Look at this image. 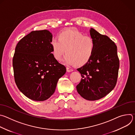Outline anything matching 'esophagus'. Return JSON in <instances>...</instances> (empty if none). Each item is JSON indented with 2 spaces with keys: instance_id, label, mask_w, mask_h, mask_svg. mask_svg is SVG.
<instances>
[{
  "instance_id": "1",
  "label": "esophagus",
  "mask_w": 135,
  "mask_h": 135,
  "mask_svg": "<svg viewBox=\"0 0 135 135\" xmlns=\"http://www.w3.org/2000/svg\"><path fill=\"white\" fill-rule=\"evenodd\" d=\"M66 70H67V71H68V72H70V71H73V70L72 69H71V68H69V67H67L66 68Z\"/></svg>"
}]
</instances>
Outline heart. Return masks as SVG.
Wrapping results in <instances>:
<instances>
[{"mask_svg":"<svg viewBox=\"0 0 135 135\" xmlns=\"http://www.w3.org/2000/svg\"><path fill=\"white\" fill-rule=\"evenodd\" d=\"M52 53L56 60H60L65 52V61L69 65L82 66L91 58L95 47L93 38L74 29H66L58 35V40L51 41Z\"/></svg>","mask_w":135,"mask_h":135,"instance_id":"obj_1","label":"heart"}]
</instances>
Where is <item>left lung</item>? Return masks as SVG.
I'll return each mask as SVG.
<instances>
[{"label": "left lung", "mask_w": 135, "mask_h": 135, "mask_svg": "<svg viewBox=\"0 0 135 135\" xmlns=\"http://www.w3.org/2000/svg\"><path fill=\"white\" fill-rule=\"evenodd\" d=\"M90 32L95 50L90 60L77 69L82 79L76 89L83 98L93 101L104 97L116 85L120 62L114 42L93 28Z\"/></svg>", "instance_id": "left-lung-1"}]
</instances>
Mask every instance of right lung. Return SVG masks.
<instances>
[{"label": "right lung", "mask_w": 135, "mask_h": 135, "mask_svg": "<svg viewBox=\"0 0 135 135\" xmlns=\"http://www.w3.org/2000/svg\"><path fill=\"white\" fill-rule=\"evenodd\" d=\"M52 33L47 30L32 31L19 41L13 58L15 83L28 98L44 101L54 93L66 68L52 53Z\"/></svg>", "instance_id": "add662e5"}]
</instances>
